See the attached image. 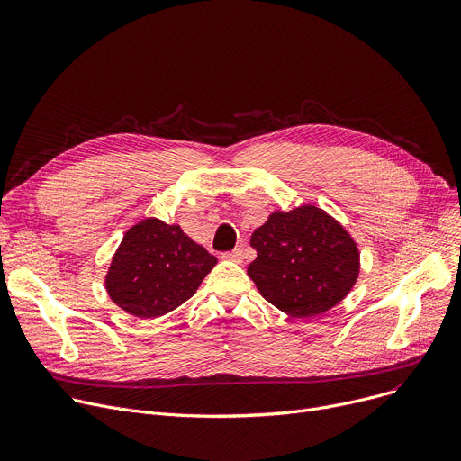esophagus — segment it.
<instances>
[{
  "label": "esophagus",
  "mask_w": 461,
  "mask_h": 461,
  "mask_svg": "<svg viewBox=\"0 0 461 461\" xmlns=\"http://www.w3.org/2000/svg\"><path fill=\"white\" fill-rule=\"evenodd\" d=\"M222 258H224V259H230V261L240 263V261H243V249H233V250H230V252H224Z\"/></svg>",
  "instance_id": "1"
}]
</instances>
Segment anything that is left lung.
<instances>
[{"mask_svg":"<svg viewBox=\"0 0 461 461\" xmlns=\"http://www.w3.org/2000/svg\"><path fill=\"white\" fill-rule=\"evenodd\" d=\"M258 258L249 276L259 294L294 318L340 303L358 276V249L332 216L313 205L276 211L250 237Z\"/></svg>","mask_w":461,"mask_h":461,"instance_id":"8db88e82","label":"left lung"}]
</instances>
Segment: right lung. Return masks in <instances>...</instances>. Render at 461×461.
<instances>
[{
    "label": "right lung",
    "mask_w": 461,
    "mask_h": 461,
    "mask_svg": "<svg viewBox=\"0 0 461 461\" xmlns=\"http://www.w3.org/2000/svg\"><path fill=\"white\" fill-rule=\"evenodd\" d=\"M216 258L158 218L132 226L106 275L110 299L136 318H158L188 301Z\"/></svg>",
    "instance_id": "obj_1"
}]
</instances>
